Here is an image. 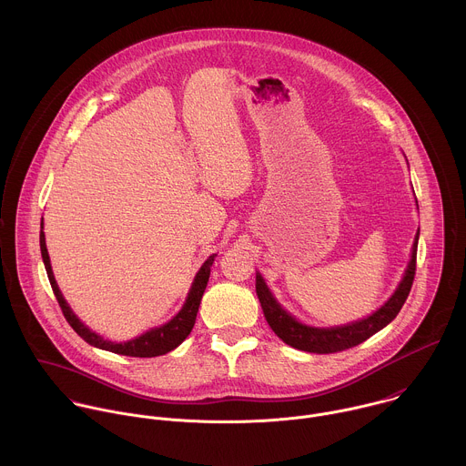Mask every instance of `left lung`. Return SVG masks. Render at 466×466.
<instances>
[{
  "mask_svg": "<svg viewBox=\"0 0 466 466\" xmlns=\"http://www.w3.org/2000/svg\"><path fill=\"white\" fill-rule=\"evenodd\" d=\"M418 235H416V240L412 246L410 262L407 266V270L403 274V279H401L397 292L373 316H370L362 321L346 325V327L312 329V327H305V325L298 323L292 316H289L278 305V301L272 298L270 290L267 289L264 278L260 274H257V294H258V299H260L268 327L289 346L303 350V351H310V353H337V351H344L348 348H353V346L364 342L373 333H377L379 330H382L386 325H390L397 318L400 309L403 307V303L410 292L414 274H416Z\"/></svg>",
  "mask_w": 466,
  "mask_h": 466,
  "instance_id": "left-lung-1",
  "label": "left lung"
}]
</instances>
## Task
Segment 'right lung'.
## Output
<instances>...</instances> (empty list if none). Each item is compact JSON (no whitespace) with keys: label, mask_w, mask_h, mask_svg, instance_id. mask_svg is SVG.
<instances>
[{"label":"right lung","mask_w":466,"mask_h":466,"mask_svg":"<svg viewBox=\"0 0 466 466\" xmlns=\"http://www.w3.org/2000/svg\"><path fill=\"white\" fill-rule=\"evenodd\" d=\"M39 242H41V255H43V262H45V267H46V274H48L52 290H54V294H56V298L59 301V307H61V310H63L69 327L78 333L86 342H89L91 346H96V348H102V350H107V351L118 353V355H129V357H157V355H165V353L172 351L174 348H177L188 337V333L192 332V329L196 325L200 299H202L204 289H206L208 279H209V267L213 264L215 255L209 257L204 262V266L200 267V270L198 272L196 279H194V285H192V289L188 292L185 307L181 309V312L170 323H167V325H163L159 329H154L150 332L143 333V335L136 337L133 340H127V342H109V340H104L100 335L91 332L87 327H84L76 319V316L71 312V309L67 307V303L65 301L59 287L56 283L43 229H41V235H39Z\"/></svg>","instance_id":"obj_1"}]
</instances>
